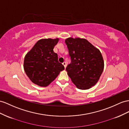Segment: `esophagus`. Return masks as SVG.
<instances>
[{
    "instance_id": "1",
    "label": "esophagus",
    "mask_w": 129,
    "mask_h": 129,
    "mask_svg": "<svg viewBox=\"0 0 129 129\" xmlns=\"http://www.w3.org/2000/svg\"><path fill=\"white\" fill-rule=\"evenodd\" d=\"M62 65L64 66L65 68H66V67H67V63H66V62H62Z\"/></svg>"
}]
</instances>
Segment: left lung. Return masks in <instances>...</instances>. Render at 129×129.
I'll use <instances>...</instances> for the list:
<instances>
[{
    "mask_svg": "<svg viewBox=\"0 0 129 129\" xmlns=\"http://www.w3.org/2000/svg\"><path fill=\"white\" fill-rule=\"evenodd\" d=\"M71 58L66 70L78 89H88L96 84L103 72L104 62L100 51L86 39L65 40Z\"/></svg>",
    "mask_w": 129,
    "mask_h": 129,
    "instance_id": "1",
    "label": "left lung"
}]
</instances>
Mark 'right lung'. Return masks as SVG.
Returning a JSON list of instances; mask_svg holds the SVG:
<instances>
[{"label": "right lung", "instance_id": "add662e5", "mask_svg": "<svg viewBox=\"0 0 129 129\" xmlns=\"http://www.w3.org/2000/svg\"><path fill=\"white\" fill-rule=\"evenodd\" d=\"M58 41V38L40 40L25 55L24 69L33 83L47 87L64 70L58 61V54L53 51Z\"/></svg>", "mask_w": 129, "mask_h": 129}]
</instances>
